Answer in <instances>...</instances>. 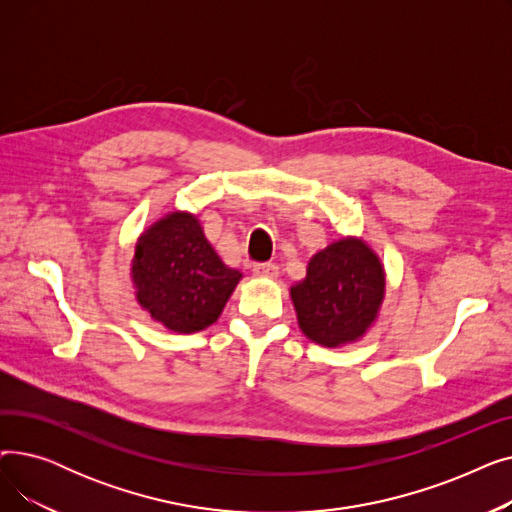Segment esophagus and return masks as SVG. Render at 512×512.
<instances>
[{
  "label": "esophagus",
  "instance_id": "obj_1",
  "mask_svg": "<svg viewBox=\"0 0 512 512\" xmlns=\"http://www.w3.org/2000/svg\"><path fill=\"white\" fill-rule=\"evenodd\" d=\"M253 272L255 276H261V278H278L280 267L276 263H255Z\"/></svg>",
  "mask_w": 512,
  "mask_h": 512
}]
</instances>
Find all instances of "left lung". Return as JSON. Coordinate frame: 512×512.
I'll use <instances>...</instances> for the list:
<instances>
[{
	"label": "left lung",
	"mask_w": 512,
	"mask_h": 512,
	"mask_svg": "<svg viewBox=\"0 0 512 512\" xmlns=\"http://www.w3.org/2000/svg\"><path fill=\"white\" fill-rule=\"evenodd\" d=\"M384 288L378 255L359 238H342L311 257L307 278L290 288V297L309 340L340 346L373 324Z\"/></svg>",
	"instance_id": "left-lung-1"
}]
</instances>
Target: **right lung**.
Returning <instances> with one entry per match:
<instances>
[{
  "mask_svg": "<svg viewBox=\"0 0 512 512\" xmlns=\"http://www.w3.org/2000/svg\"><path fill=\"white\" fill-rule=\"evenodd\" d=\"M132 280L141 307L155 321L191 334L220 317L240 272L222 263L195 215L174 211L139 238Z\"/></svg>",
  "mask_w": 512,
  "mask_h": 512,
  "instance_id": "add662e5",
  "label": "right lung"
}]
</instances>
